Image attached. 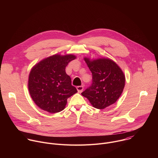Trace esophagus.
I'll return each mask as SVG.
<instances>
[{
    "mask_svg": "<svg viewBox=\"0 0 158 158\" xmlns=\"http://www.w3.org/2000/svg\"><path fill=\"white\" fill-rule=\"evenodd\" d=\"M76 89H77V90L78 93H82V91H83L84 87H83L82 85H79V86H77V87H76Z\"/></svg>",
    "mask_w": 158,
    "mask_h": 158,
    "instance_id": "1",
    "label": "esophagus"
}]
</instances>
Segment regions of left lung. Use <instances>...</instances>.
<instances>
[{"mask_svg": "<svg viewBox=\"0 0 158 158\" xmlns=\"http://www.w3.org/2000/svg\"><path fill=\"white\" fill-rule=\"evenodd\" d=\"M84 59L92 73L93 81L81 94L97 109H103L114 104L125 85V76L121 69L109 59Z\"/></svg>", "mask_w": 158, "mask_h": 158, "instance_id": "1", "label": "left lung"}]
</instances>
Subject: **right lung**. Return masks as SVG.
<instances>
[{
    "mask_svg": "<svg viewBox=\"0 0 158 158\" xmlns=\"http://www.w3.org/2000/svg\"><path fill=\"white\" fill-rule=\"evenodd\" d=\"M76 57L73 54H55L35 64L31 71L28 88L35 104L50 113L62 110L67 99L76 93L65 67Z\"/></svg>",
    "mask_w": 158,
    "mask_h": 158,
    "instance_id": "right-lung-1",
    "label": "right lung"
}]
</instances>
